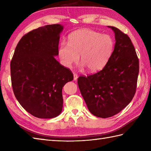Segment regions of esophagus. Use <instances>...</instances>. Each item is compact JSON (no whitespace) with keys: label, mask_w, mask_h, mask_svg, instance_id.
Returning a JSON list of instances; mask_svg holds the SVG:
<instances>
[{"label":"esophagus","mask_w":151,"mask_h":151,"mask_svg":"<svg viewBox=\"0 0 151 151\" xmlns=\"http://www.w3.org/2000/svg\"><path fill=\"white\" fill-rule=\"evenodd\" d=\"M73 78H74V81H76V80H77V78H78L77 74H76V73L73 74Z\"/></svg>","instance_id":"1"}]
</instances>
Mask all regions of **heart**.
<instances>
[{
  "label": "heart",
  "mask_w": 151,
  "mask_h": 151,
  "mask_svg": "<svg viewBox=\"0 0 151 151\" xmlns=\"http://www.w3.org/2000/svg\"><path fill=\"white\" fill-rule=\"evenodd\" d=\"M114 47V40L109 35L81 29L70 35L68 43H60L58 56L63 65L70 68L78 62L81 55L82 67H87L89 72H97L107 63Z\"/></svg>",
  "instance_id": "heart-1"
}]
</instances>
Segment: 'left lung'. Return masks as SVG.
<instances>
[{
    "label": "left lung",
    "mask_w": 151,
    "mask_h": 151,
    "mask_svg": "<svg viewBox=\"0 0 151 151\" xmlns=\"http://www.w3.org/2000/svg\"><path fill=\"white\" fill-rule=\"evenodd\" d=\"M108 27L114 32L115 39L110 59L100 71L78 78L88 110L101 118L114 116L130 103L139 74V60L130 37L117 28Z\"/></svg>",
    "instance_id": "1"
}]
</instances>
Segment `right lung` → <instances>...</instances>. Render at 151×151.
Listing matches in <instances>:
<instances>
[{
    "instance_id": "right-lung-1",
    "label": "right lung",
    "mask_w": 151,
    "mask_h": 151,
    "mask_svg": "<svg viewBox=\"0 0 151 151\" xmlns=\"http://www.w3.org/2000/svg\"><path fill=\"white\" fill-rule=\"evenodd\" d=\"M60 24L40 27L19 41L10 63L13 91L25 110L34 117L50 119L62 111V88L73 80L70 70L54 56L58 55Z\"/></svg>"
}]
</instances>
